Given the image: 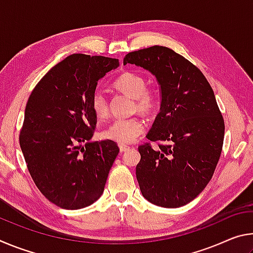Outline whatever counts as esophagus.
<instances>
[{
    "label": "esophagus",
    "instance_id": "34e87169",
    "mask_svg": "<svg viewBox=\"0 0 253 253\" xmlns=\"http://www.w3.org/2000/svg\"><path fill=\"white\" fill-rule=\"evenodd\" d=\"M128 148H129V146H127V145L119 144V149H121V152H126Z\"/></svg>",
    "mask_w": 253,
    "mask_h": 253
}]
</instances>
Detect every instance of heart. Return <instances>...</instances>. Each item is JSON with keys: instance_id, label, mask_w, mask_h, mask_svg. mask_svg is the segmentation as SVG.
<instances>
[{"instance_id": "heart-1", "label": "heart", "mask_w": 253, "mask_h": 253, "mask_svg": "<svg viewBox=\"0 0 253 253\" xmlns=\"http://www.w3.org/2000/svg\"><path fill=\"white\" fill-rule=\"evenodd\" d=\"M145 77L137 72L127 71L114 81L115 88L134 98V109L143 114L156 111L161 102L160 93L155 88L148 87ZM91 109L97 117L106 118L109 114V104L104 91L95 90L90 98ZM145 130L144 123L138 117L114 119L102 131L105 138L121 144H129L136 140Z\"/></svg>"}]
</instances>
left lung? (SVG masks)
<instances>
[{"instance_id":"1","label":"left lung","mask_w":253,"mask_h":253,"mask_svg":"<svg viewBox=\"0 0 253 253\" xmlns=\"http://www.w3.org/2000/svg\"><path fill=\"white\" fill-rule=\"evenodd\" d=\"M147 69L161 84L162 104L147 138L138 146L136 177L144 198L162 208L193 201L211 181L224 139V119L209 81L172 49L153 45L124 58Z\"/></svg>"}]
</instances>
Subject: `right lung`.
Masks as SVG:
<instances>
[{
  "label": "right lung",
  "instance_id": "right-lung-1",
  "mask_svg": "<svg viewBox=\"0 0 253 253\" xmlns=\"http://www.w3.org/2000/svg\"><path fill=\"white\" fill-rule=\"evenodd\" d=\"M118 66V59L71 54L29 97L20 146L34 184L59 208H85L104 192L119 147L111 139L88 142L97 124L90 98L98 80Z\"/></svg>",
  "mask_w": 253,
  "mask_h": 253
}]
</instances>
